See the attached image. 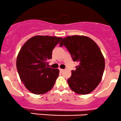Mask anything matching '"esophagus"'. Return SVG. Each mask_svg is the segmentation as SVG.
I'll use <instances>...</instances> for the list:
<instances>
[{
    "label": "esophagus",
    "mask_w": 121,
    "mask_h": 121,
    "mask_svg": "<svg viewBox=\"0 0 121 121\" xmlns=\"http://www.w3.org/2000/svg\"><path fill=\"white\" fill-rule=\"evenodd\" d=\"M59 70H60V72H63V71H64V69H59Z\"/></svg>",
    "instance_id": "obj_1"
}]
</instances>
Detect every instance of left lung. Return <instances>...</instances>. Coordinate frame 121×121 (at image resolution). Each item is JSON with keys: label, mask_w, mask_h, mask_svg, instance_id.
I'll use <instances>...</instances> for the list:
<instances>
[{"label": "left lung", "mask_w": 121, "mask_h": 121, "mask_svg": "<svg viewBox=\"0 0 121 121\" xmlns=\"http://www.w3.org/2000/svg\"><path fill=\"white\" fill-rule=\"evenodd\" d=\"M71 54L73 60L78 63L67 80L70 89L80 95L90 93L101 81L105 70L104 56L98 45L86 36H68L60 43Z\"/></svg>", "instance_id": "left-lung-1"}]
</instances>
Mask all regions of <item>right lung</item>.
I'll use <instances>...</instances> for the list:
<instances>
[{
	"label": "right lung",
	"mask_w": 121,
	"mask_h": 121,
	"mask_svg": "<svg viewBox=\"0 0 121 121\" xmlns=\"http://www.w3.org/2000/svg\"><path fill=\"white\" fill-rule=\"evenodd\" d=\"M62 38L37 35L28 39L20 50L16 68L21 80L31 93L41 95L54 86L58 69L48 67L52 52Z\"/></svg>",
	"instance_id": "right-lung-1"
}]
</instances>
